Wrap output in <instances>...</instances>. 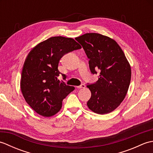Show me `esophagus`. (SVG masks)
Returning a JSON list of instances; mask_svg holds the SVG:
<instances>
[{"mask_svg": "<svg viewBox=\"0 0 153 153\" xmlns=\"http://www.w3.org/2000/svg\"><path fill=\"white\" fill-rule=\"evenodd\" d=\"M85 84H82V85H79V86H77V88H78V89H82V88H85Z\"/></svg>", "mask_w": 153, "mask_h": 153, "instance_id": "1", "label": "esophagus"}]
</instances>
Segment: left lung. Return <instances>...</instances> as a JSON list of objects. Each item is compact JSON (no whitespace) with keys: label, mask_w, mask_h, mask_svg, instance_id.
I'll use <instances>...</instances> for the list:
<instances>
[{"label":"left lung","mask_w":153,"mask_h":153,"mask_svg":"<svg viewBox=\"0 0 153 153\" xmlns=\"http://www.w3.org/2000/svg\"><path fill=\"white\" fill-rule=\"evenodd\" d=\"M76 40L82 45L89 58L91 73L100 71L98 81L87 85L91 92L87 106L99 114L112 112L128 93L131 76L130 64L119 45L105 35L85 33Z\"/></svg>","instance_id":"1"}]
</instances>
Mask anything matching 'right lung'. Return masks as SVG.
Segmentation results:
<instances>
[{"label": "right lung", "mask_w": 153, "mask_h": 153, "mask_svg": "<svg viewBox=\"0 0 153 153\" xmlns=\"http://www.w3.org/2000/svg\"><path fill=\"white\" fill-rule=\"evenodd\" d=\"M79 48L74 39L58 36L39 43L29 53L22 70L20 88L25 101L39 115L56 114L63 99L75 89L58 79L61 74L58 66L65 54Z\"/></svg>", "instance_id": "1"}]
</instances>
